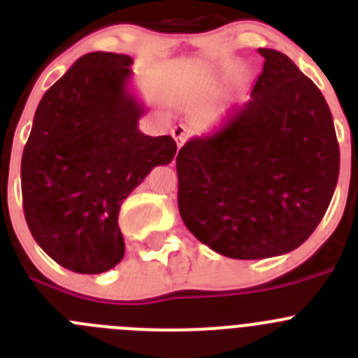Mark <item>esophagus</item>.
<instances>
[{
	"instance_id": "1",
	"label": "esophagus",
	"mask_w": 358,
	"mask_h": 358,
	"mask_svg": "<svg viewBox=\"0 0 358 358\" xmlns=\"http://www.w3.org/2000/svg\"><path fill=\"white\" fill-rule=\"evenodd\" d=\"M172 136H173V140H176L177 147L181 148L182 145L186 143V140L189 138V131L185 127V125H177V127L172 129Z\"/></svg>"
}]
</instances>
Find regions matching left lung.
I'll use <instances>...</instances> for the list:
<instances>
[{"mask_svg":"<svg viewBox=\"0 0 358 358\" xmlns=\"http://www.w3.org/2000/svg\"><path fill=\"white\" fill-rule=\"evenodd\" d=\"M251 100L177 154V204L189 233L218 255L260 260L294 251L327 213L339 143L317 85L285 53L258 48Z\"/></svg>","mask_w":358,"mask_h":358,"instance_id":"obj_1","label":"left lung"}]
</instances>
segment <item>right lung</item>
I'll return each mask as SVG.
<instances>
[{"mask_svg": "<svg viewBox=\"0 0 358 358\" xmlns=\"http://www.w3.org/2000/svg\"><path fill=\"white\" fill-rule=\"evenodd\" d=\"M132 59L80 57L37 106L21 159L28 229L46 255L78 274L106 273L122 262V202L154 166L169 164L172 136H147V107L129 87Z\"/></svg>", "mask_w": 358, "mask_h": 358, "instance_id": "add662e5", "label": "right lung"}]
</instances>
